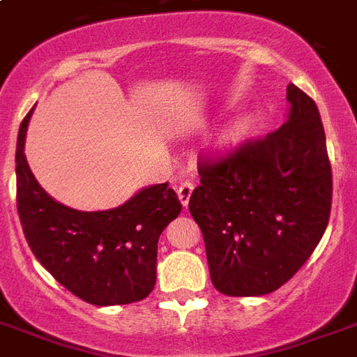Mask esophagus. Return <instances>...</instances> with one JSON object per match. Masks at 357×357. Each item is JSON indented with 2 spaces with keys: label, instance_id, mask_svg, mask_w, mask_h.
Returning a JSON list of instances; mask_svg holds the SVG:
<instances>
[{
  "label": "esophagus",
  "instance_id": "34e87169",
  "mask_svg": "<svg viewBox=\"0 0 357 357\" xmlns=\"http://www.w3.org/2000/svg\"><path fill=\"white\" fill-rule=\"evenodd\" d=\"M192 189H195V183H192V181H189V179H185V181H181V183H179L178 197H179V202L183 204V208H187V206H189Z\"/></svg>",
  "mask_w": 357,
  "mask_h": 357
}]
</instances>
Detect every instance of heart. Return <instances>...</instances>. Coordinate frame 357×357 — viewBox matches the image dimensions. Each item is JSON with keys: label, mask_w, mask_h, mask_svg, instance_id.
Returning a JSON list of instances; mask_svg holds the SVG:
<instances>
[{"label": "heart", "mask_w": 357, "mask_h": 357, "mask_svg": "<svg viewBox=\"0 0 357 357\" xmlns=\"http://www.w3.org/2000/svg\"><path fill=\"white\" fill-rule=\"evenodd\" d=\"M241 129H243V123L230 125V127L225 130V135H222V140H234V138H236V136L241 132Z\"/></svg>", "instance_id": "obj_1"}]
</instances>
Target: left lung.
<instances>
[{
	"label": "left lung",
	"instance_id": "8db88e82",
	"mask_svg": "<svg viewBox=\"0 0 357 357\" xmlns=\"http://www.w3.org/2000/svg\"><path fill=\"white\" fill-rule=\"evenodd\" d=\"M287 100L279 129L198 165L189 211L202 230L211 282L225 296L275 292L330 221L333 179L320 112L294 84Z\"/></svg>",
	"mask_w": 357,
	"mask_h": 357
}]
</instances>
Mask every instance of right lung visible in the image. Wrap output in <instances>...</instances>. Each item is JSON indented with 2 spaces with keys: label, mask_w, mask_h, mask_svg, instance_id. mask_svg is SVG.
I'll list each match as a JSON object with an SVG mask.
<instances>
[{
  "label": "right lung",
  "mask_w": 357,
  "mask_h": 357,
  "mask_svg": "<svg viewBox=\"0 0 357 357\" xmlns=\"http://www.w3.org/2000/svg\"><path fill=\"white\" fill-rule=\"evenodd\" d=\"M31 114L22 121L16 142V206L29 249L59 284L91 305L140 301L157 281V243L181 211L178 195L160 183L106 211H78L56 202L24 153Z\"/></svg>",
  "instance_id": "add662e5"
}]
</instances>
